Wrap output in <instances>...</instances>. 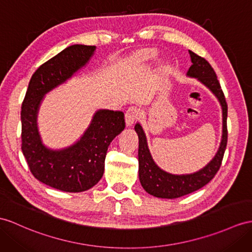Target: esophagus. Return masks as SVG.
<instances>
[{
    "instance_id": "obj_1",
    "label": "esophagus",
    "mask_w": 252,
    "mask_h": 252,
    "mask_svg": "<svg viewBox=\"0 0 252 252\" xmlns=\"http://www.w3.org/2000/svg\"><path fill=\"white\" fill-rule=\"evenodd\" d=\"M139 114L140 111L139 109L136 107H130L128 108V110L125 113V121H126V125L127 126H130L132 125L134 121H137V119L139 118Z\"/></svg>"
}]
</instances>
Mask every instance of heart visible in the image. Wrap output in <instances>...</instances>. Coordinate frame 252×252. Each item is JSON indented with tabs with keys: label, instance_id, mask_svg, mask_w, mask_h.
Returning a JSON list of instances; mask_svg holds the SVG:
<instances>
[{
	"label": "heart",
	"instance_id": "1",
	"mask_svg": "<svg viewBox=\"0 0 252 252\" xmlns=\"http://www.w3.org/2000/svg\"><path fill=\"white\" fill-rule=\"evenodd\" d=\"M157 57V53L153 49H145V50L140 51L137 55V61L139 63H146L151 62V61L155 60Z\"/></svg>",
	"mask_w": 252,
	"mask_h": 252
}]
</instances>
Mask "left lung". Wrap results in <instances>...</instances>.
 Wrapping results in <instances>:
<instances>
[{
  "instance_id": "left-lung-1",
  "label": "left lung",
  "mask_w": 252,
  "mask_h": 252,
  "mask_svg": "<svg viewBox=\"0 0 252 252\" xmlns=\"http://www.w3.org/2000/svg\"><path fill=\"white\" fill-rule=\"evenodd\" d=\"M192 65L187 71L188 77L198 79L213 94L218 98L222 108V138L216 155L203 169L191 174H171L161 170L153 160L146 137L139 123L134 126V130L139 137V179L146 192L162 199H175L191 193L205 186L213 180L221 165L224 151L228 143V128H226V116H228V105L225 97L220 87L216 72L207 61L192 51H189Z\"/></svg>"
}]
</instances>
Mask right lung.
Returning a JSON list of instances; mask_svg holds the SVG:
<instances>
[{"label": "right lung", "mask_w": 252, "mask_h": 252, "mask_svg": "<svg viewBox=\"0 0 252 252\" xmlns=\"http://www.w3.org/2000/svg\"><path fill=\"white\" fill-rule=\"evenodd\" d=\"M95 49L72 45L39 66L30 80L21 107V150L31 172L39 182L66 192L85 191L100 181L108 147L125 128L122 111L98 110L75 144L50 150L41 142L36 121L42 98L82 68Z\"/></svg>", "instance_id": "add662e5"}]
</instances>
